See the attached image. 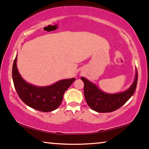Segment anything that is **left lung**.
<instances>
[{
    "mask_svg": "<svg viewBox=\"0 0 149 149\" xmlns=\"http://www.w3.org/2000/svg\"><path fill=\"white\" fill-rule=\"evenodd\" d=\"M84 83V95L87 104L97 113H111L122 107L132 95L136 90L138 81V72L133 83L127 90L117 93L104 92L95 84L85 77H81Z\"/></svg>",
    "mask_w": 149,
    "mask_h": 149,
    "instance_id": "1",
    "label": "left lung"
}]
</instances>
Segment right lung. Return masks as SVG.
<instances>
[{"label": "right lung", "mask_w": 149, "mask_h": 149, "mask_svg": "<svg viewBox=\"0 0 149 149\" xmlns=\"http://www.w3.org/2000/svg\"><path fill=\"white\" fill-rule=\"evenodd\" d=\"M17 56L13 62L12 77L20 99L28 107L39 111L51 112L58 109L62 103L64 92L76 79H63L45 87L30 84L22 78L18 71Z\"/></svg>", "instance_id": "1"}]
</instances>
